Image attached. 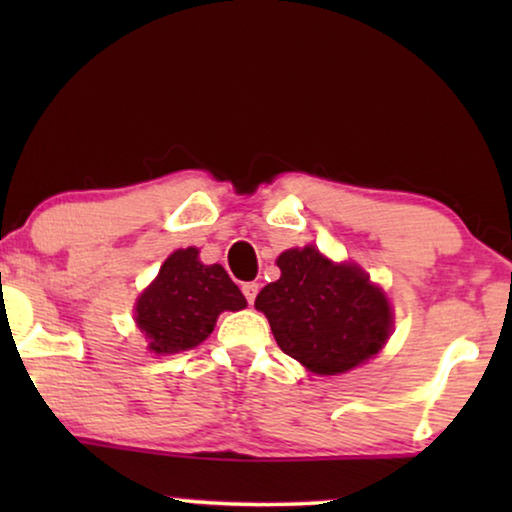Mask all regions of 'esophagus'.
<instances>
[{
  "instance_id": "1",
  "label": "esophagus",
  "mask_w": 512,
  "mask_h": 512,
  "mask_svg": "<svg viewBox=\"0 0 512 512\" xmlns=\"http://www.w3.org/2000/svg\"><path fill=\"white\" fill-rule=\"evenodd\" d=\"M242 293H244V298H247V303H249V305H254L256 293H258V284H256V282H247V284H242Z\"/></svg>"
}]
</instances>
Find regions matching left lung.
<instances>
[{
    "label": "left lung",
    "instance_id": "obj_1",
    "mask_svg": "<svg viewBox=\"0 0 512 512\" xmlns=\"http://www.w3.org/2000/svg\"><path fill=\"white\" fill-rule=\"evenodd\" d=\"M282 277L263 286L256 310L270 321L279 349L317 375H338L380 352L391 307L356 265H335L314 247L277 258Z\"/></svg>",
    "mask_w": 512,
    "mask_h": 512
}]
</instances>
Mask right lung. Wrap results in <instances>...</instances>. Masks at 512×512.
Listing matches in <instances>:
<instances>
[{"label":"right lung","instance_id":"obj_1","mask_svg":"<svg viewBox=\"0 0 512 512\" xmlns=\"http://www.w3.org/2000/svg\"><path fill=\"white\" fill-rule=\"evenodd\" d=\"M242 291L219 263L202 265L198 249H179L137 300V324L156 354L198 347L223 310H242Z\"/></svg>","mask_w":512,"mask_h":512}]
</instances>
